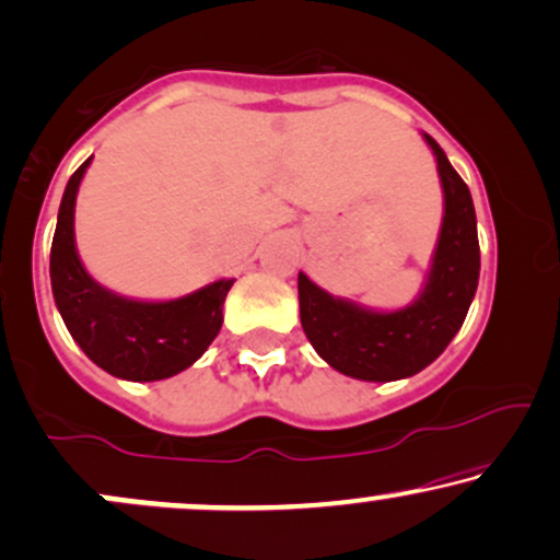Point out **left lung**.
Returning <instances> with one entry per match:
<instances>
[{
  "label": "left lung",
  "instance_id": "left-lung-1",
  "mask_svg": "<svg viewBox=\"0 0 560 560\" xmlns=\"http://www.w3.org/2000/svg\"><path fill=\"white\" fill-rule=\"evenodd\" d=\"M427 143L438 156L445 214L422 295L398 312H370L332 299L304 272L299 275L301 327L308 343L348 377L390 383L422 372L462 330L477 293L479 241L469 186L451 167L435 138L427 136Z\"/></svg>",
  "mask_w": 560,
  "mask_h": 560
}]
</instances>
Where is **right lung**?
Listing matches in <instances>:
<instances>
[{"label":"right lung","instance_id":"obj_1","mask_svg":"<svg viewBox=\"0 0 560 560\" xmlns=\"http://www.w3.org/2000/svg\"><path fill=\"white\" fill-rule=\"evenodd\" d=\"M91 160L72 173L62 194L51 241V293L83 353L115 377L151 383L188 370L222 327V304L235 280H217L175 301H130L85 272L75 252V194Z\"/></svg>","mask_w":560,"mask_h":560}]
</instances>
